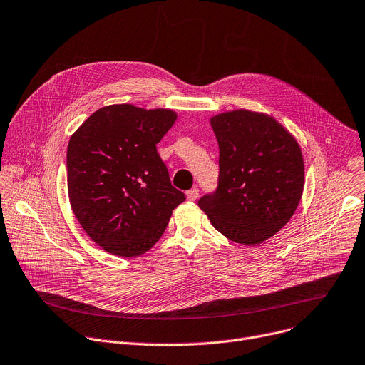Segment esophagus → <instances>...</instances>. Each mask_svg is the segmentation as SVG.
Listing matches in <instances>:
<instances>
[{"mask_svg":"<svg viewBox=\"0 0 365 365\" xmlns=\"http://www.w3.org/2000/svg\"><path fill=\"white\" fill-rule=\"evenodd\" d=\"M197 196H200V189H197V187H192L190 190L186 192V197L189 201H196Z\"/></svg>","mask_w":365,"mask_h":365,"instance_id":"1","label":"esophagus"}]
</instances>
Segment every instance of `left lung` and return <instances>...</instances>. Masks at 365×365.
I'll return each mask as SVG.
<instances>
[{
  "label": "left lung",
  "mask_w": 365,
  "mask_h": 365,
  "mask_svg": "<svg viewBox=\"0 0 365 365\" xmlns=\"http://www.w3.org/2000/svg\"><path fill=\"white\" fill-rule=\"evenodd\" d=\"M220 148L218 186L197 205L222 236L255 246L277 235L300 204L302 148L272 116L245 109L211 118Z\"/></svg>",
  "instance_id": "1"
}]
</instances>
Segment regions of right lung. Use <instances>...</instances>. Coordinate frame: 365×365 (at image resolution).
<instances>
[{
    "mask_svg": "<svg viewBox=\"0 0 365 365\" xmlns=\"http://www.w3.org/2000/svg\"><path fill=\"white\" fill-rule=\"evenodd\" d=\"M176 118L170 109L110 105L96 110L70 138V204L103 250L122 257L145 253L186 200L172 186L155 147Z\"/></svg>",
    "mask_w": 365,
    "mask_h": 365,
    "instance_id": "add662e5",
    "label": "right lung"
}]
</instances>
